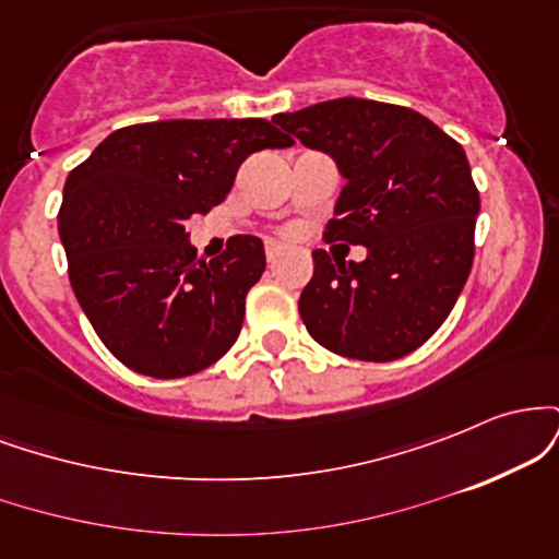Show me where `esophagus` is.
<instances>
[{
  "mask_svg": "<svg viewBox=\"0 0 559 559\" xmlns=\"http://www.w3.org/2000/svg\"><path fill=\"white\" fill-rule=\"evenodd\" d=\"M284 252H286V247H281L278 241H267L265 243V258H267V262H278L281 258H284Z\"/></svg>",
  "mask_w": 559,
  "mask_h": 559,
  "instance_id": "1",
  "label": "esophagus"
}]
</instances>
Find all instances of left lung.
<instances>
[{
    "label": "left lung",
    "instance_id": "1",
    "mask_svg": "<svg viewBox=\"0 0 559 559\" xmlns=\"http://www.w3.org/2000/svg\"><path fill=\"white\" fill-rule=\"evenodd\" d=\"M275 126L325 152L344 189L325 241L360 243L362 262L312 252L299 316L320 346L365 362L400 360L452 312L473 267L480 197L465 150L426 115L386 102H320Z\"/></svg>",
    "mask_w": 559,
    "mask_h": 559
}]
</instances>
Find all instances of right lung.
<instances>
[{
    "mask_svg": "<svg viewBox=\"0 0 559 559\" xmlns=\"http://www.w3.org/2000/svg\"><path fill=\"white\" fill-rule=\"evenodd\" d=\"M292 144L262 118L157 120L118 128L70 170L57 223L70 286L120 362L183 378L234 346L265 247L234 236L204 262L186 221L226 199L252 152Z\"/></svg>",
    "mask_w": 559,
    "mask_h": 559,
    "instance_id": "1",
    "label": "right lung"
}]
</instances>
